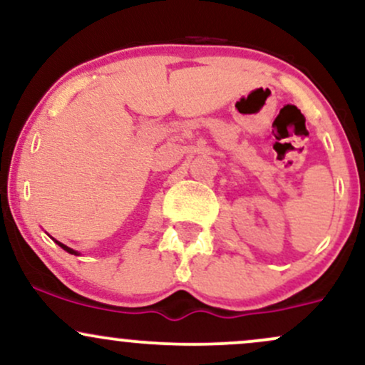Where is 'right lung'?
Masks as SVG:
<instances>
[{
	"label": "right lung",
	"instance_id": "1",
	"mask_svg": "<svg viewBox=\"0 0 365 365\" xmlns=\"http://www.w3.org/2000/svg\"><path fill=\"white\" fill-rule=\"evenodd\" d=\"M54 242H56V244L58 245H60L61 247V249L63 250H66V252H68V254H73V255H78V252H75V250L73 249H70V247H66L65 244H61V242H58V240H54Z\"/></svg>",
	"mask_w": 365,
	"mask_h": 365
}]
</instances>
